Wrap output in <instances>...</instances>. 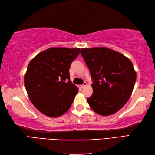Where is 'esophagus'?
<instances>
[{
  "label": "esophagus",
  "mask_w": 155,
  "mask_h": 155,
  "mask_svg": "<svg viewBox=\"0 0 155 155\" xmlns=\"http://www.w3.org/2000/svg\"><path fill=\"white\" fill-rule=\"evenodd\" d=\"M87 83H86V82H84V83H83V84H82V85H81L80 86V87L81 88H83L84 87H85L87 86Z\"/></svg>",
  "instance_id": "obj_1"
}]
</instances>
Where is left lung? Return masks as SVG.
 Returning <instances> with one entry per match:
<instances>
[{
    "instance_id": "8db88e82",
    "label": "left lung",
    "mask_w": 155,
    "mask_h": 155,
    "mask_svg": "<svg viewBox=\"0 0 155 155\" xmlns=\"http://www.w3.org/2000/svg\"><path fill=\"white\" fill-rule=\"evenodd\" d=\"M81 54L91 72L93 93L87 98L97 113H117L130 98L137 74L131 61L119 52L104 47L81 48Z\"/></svg>"
}]
</instances>
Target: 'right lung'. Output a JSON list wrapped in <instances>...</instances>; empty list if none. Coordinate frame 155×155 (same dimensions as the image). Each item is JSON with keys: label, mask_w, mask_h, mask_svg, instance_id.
Segmentation results:
<instances>
[{"label": "right lung", "mask_w": 155, "mask_h": 155, "mask_svg": "<svg viewBox=\"0 0 155 155\" xmlns=\"http://www.w3.org/2000/svg\"><path fill=\"white\" fill-rule=\"evenodd\" d=\"M80 48H51L29 62L25 86L32 103L42 113L58 117L70 108L78 88L71 83V64Z\"/></svg>", "instance_id": "right-lung-1"}]
</instances>
